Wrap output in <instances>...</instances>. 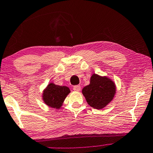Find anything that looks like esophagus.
Segmentation results:
<instances>
[{
    "label": "esophagus",
    "mask_w": 153,
    "mask_h": 153,
    "mask_svg": "<svg viewBox=\"0 0 153 153\" xmlns=\"http://www.w3.org/2000/svg\"><path fill=\"white\" fill-rule=\"evenodd\" d=\"M73 90H74V91H79V90H81V86L80 85H74V87H73Z\"/></svg>",
    "instance_id": "obj_1"
}]
</instances>
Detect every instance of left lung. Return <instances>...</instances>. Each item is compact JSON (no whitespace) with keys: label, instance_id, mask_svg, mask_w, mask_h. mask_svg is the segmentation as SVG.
<instances>
[{"label":"left lung","instance_id":"obj_1","mask_svg":"<svg viewBox=\"0 0 153 153\" xmlns=\"http://www.w3.org/2000/svg\"><path fill=\"white\" fill-rule=\"evenodd\" d=\"M115 90L113 81L105 76L94 74L90 79V85L83 88L82 93L91 107L99 110L111 101Z\"/></svg>","mask_w":153,"mask_h":153}]
</instances>
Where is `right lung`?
I'll return each mask as SVG.
<instances>
[{"label":"right lung","mask_w":153,"mask_h":153,"mask_svg":"<svg viewBox=\"0 0 153 153\" xmlns=\"http://www.w3.org/2000/svg\"><path fill=\"white\" fill-rule=\"evenodd\" d=\"M70 90L66 86H60L50 83L43 93V100L48 105L59 108Z\"/></svg>","instance_id":"obj_1"}]
</instances>
